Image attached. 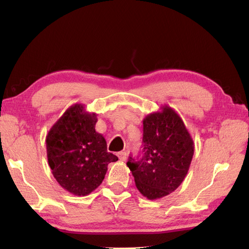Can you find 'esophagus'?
Listing matches in <instances>:
<instances>
[{
	"label": "esophagus",
	"mask_w": 249,
	"mask_h": 249,
	"mask_svg": "<svg viewBox=\"0 0 249 249\" xmlns=\"http://www.w3.org/2000/svg\"><path fill=\"white\" fill-rule=\"evenodd\" d=\"M118 156L120 158V160H122V161H125L126 158H127V154H126V152H120Z\"/></svg>",
	"instance_id": "esophagus-1"
}]
</instances>
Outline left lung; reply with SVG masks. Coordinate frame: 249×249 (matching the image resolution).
Listing matches in <instances>:
<instances>
[{"label": "left lung", "mask_w": 249, "mask_h": 249, "mask_svg": "<svg viewBox=\"0 0 249 249\" xmlns=\"http://www.w3.org/2000/svg\"><path fill=\"white\" fill-rule=\"evenodd\" d=\"M142 141L143 155L127 161L136 187L149 200L170 195L188 172L195 151L192 136L176 110L163 105L143 119Z\"/></svg>", "instance_id": "1"}]
</instances>
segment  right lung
I'll use <instances>...</instances> for the list:
<instances>
[{
    "mask_svg": "<svg viewBox=\"0 0 249 249\" xmlns=\"http://www.w3.org/2000/svg\"><path fill=\"white\" fill-rule=\"evenodd\" d=\"M97 114L75 104L57 120L46 137L47 157L52 174L61 186L75 196L96 189L110 162L118 160L107 152L104 136L95 130Z\"/></svg>",
    "mask_w": 249,
    "mask_h": 249,
    "instance_id": "1",
    "label": "right lung"
}]
</instances>
